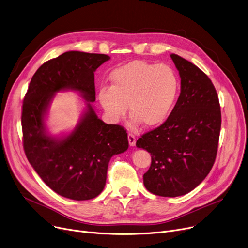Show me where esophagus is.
<instances>
[{"label": "esophagus", "mask_w": 248, "mask_h": 248, "mask_svg": "<svg viewBox=\"0 0 248 248\" xmlns=\"http://www.w3.org/2000/svg\"><path fill=\"white\" fill-rule=\"evenodd\" d=\"M127 140H128V144L131 147H134L136 145V138L132 134L127 135Z\"/></svg>", "instance_id": "34e87169"}]
</instances>
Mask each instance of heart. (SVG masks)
Masks as SVG:
<instances>
[{"label":"heart","mask_w":248,"mask_h":248,"mask_svg":"<svg viewBox=\"0 0 248 248\" xmlns=\"http://www.w3.org/2000/svg\"><path fill=\"white\" fill-rule=\"evenodd\" d=\"M110 87L99 89L98 98L109 119L117 122L127 109L134 126L162 124L170 115L180 90L176 71L167 64L135 60L116 68Z\"/></svg>","instance_id":"1"}]
</instances>
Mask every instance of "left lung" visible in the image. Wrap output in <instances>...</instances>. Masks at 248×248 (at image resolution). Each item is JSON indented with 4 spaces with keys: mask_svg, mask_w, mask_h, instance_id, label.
Instances as JSON below:
<instances>
[{
    "mask_svg": "<svg viewBox=\"0 0 248 248\" xmlns=\"http://www.w3.org/2000/svg\"><path fill=\"white\" fill-rule=\"evenodd\" d=\"M171 58L181 77L180 96L167 121L136 144L152 157L144 185L162 197L185 195L209 174L221 128L219 98L210 78L181 56Z\"/></svg>",
    "mask_w": 248,
    "mask_h": 248,
    "instance_id": "1",
    "label": "left lung"
}]
</instances>
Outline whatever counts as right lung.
<instances>
[{
	"instance_id": "right-lung-1",
	"label": "right lung",
	"mask_w": 248,
	"mask_h": 248,
	"mask_svg": "<svg viewBox=\"0 0 248 248\" xmlns=\"http://www.w3.org/2000/svg\"><path fill=\"white\" fill-rule=\"evenodd\" d=\"M106 54L68 51L42 64L33 75L22 107L23 147L44 183L60 196L76 201L93 199L106 186L110 158L128 148L127 134L119 124L99 120L93 106L75 131L64 138L49 136L44 116L58 91H79L95 101L94 71L109 60Z\"/></svg>"
}]
</instances>
